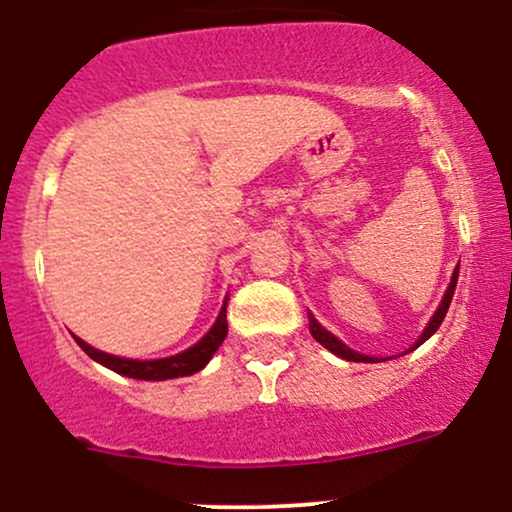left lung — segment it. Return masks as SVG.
<instances>
[{
	"instance_id": "8db88e82",
	"label": "left lung",
	"mask_w": 512,
	"mask_h": 512,
	"mask_svg": "<svg viewBox=\"0 0 512 512\" xmlns=\"http://www.w3.org/2000/svg\"><path fill=\"white\" fill-rule=\"evenodd\" d=\"M455 283H458V268H455L453 278H450V286H448V291H445L443 301H440L438 311H435V316L430 318L428 328H426V331H423V336L418 338V343H416V346H413V348H418V346H421L423 341H428V338L433 336V333L438 331V328H440V323H443L445 313H448V306H450V301H453ZM308 321H311V323H308V326H311V333H313V338H316V341L321 343V346H326L328 351H331V353H336V356L346 358V361H356V363H371V361H376V358H371V356H363V353H356V351H351V348H348L346 343H341V341H338L336 336H331V333H328L326 328H323L321 323H318L316 318H313V316H308Z\"/></svg>"
}]
</instances>
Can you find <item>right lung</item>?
<instances>
[{
    "instance_id": "1",
    "label": "right lung",
    "mask_w": 512,
    "mask_h": 512,
    "mask_svg": "<svg viewBox=\"0 0 512 512\" xmlns=\"http://www.w3.org/2000/svg\"><path fill=\"white\" fill-rule=\"evenodd\" d=\"M226 333H229V323H226V303L221 308L219 318L211 326V331L201 338L196 346H191L189 351L176 353L171 358H159V361H134V358H119L111 356V353L96 351L89 343H84L82 338H77V343L82 346V351L94 361H99L101 366L111 368V371L121 373V376L139 378V381H166V378H179V376H191V373L201 371V368L209 363V358L214 356L216 348L224 343Z\"/></svg>"
}]
</instances>
